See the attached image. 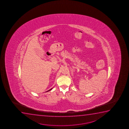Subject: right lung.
<instances>
[{"instance_id": "1", "label": "right lung", "mask_w": 129, "mask_h": 129, "mask_svg": "<svg viewBox=\"0 0 129 129\" xmlns=\"http://www.w3.org/2000/svg\"><path fill=\"white\" fill-rule=\"evenodd\" d=\"M52 88H51V89H50L48 91H47H47H50V90H52Z\"/></svg>"}]
</instances>
